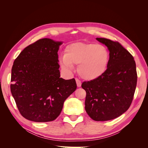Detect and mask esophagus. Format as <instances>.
<instances>
[{"mask_svg": "<svg viewBox=\"0 0 148 148\" xmlns=\"http://www.w3.org/2000/svg\"><path fill=\"white\" fill-rule=\"evenodd\" d=\"M76 83H77V86L78 88L81 87L82 86V82L79 81V80L78 79V78H76Z\"/></svg>", "mask_w": 148, "mask_h": 148, "instance_id": "obj_1", "label": "esophagus"}]
</instances>
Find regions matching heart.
<instances>
[{
    "label": "heart",
    "mask_w": 148,
    "mask_h": 148,
    "mask_svg": "<svg viewBox=\"0 0 148 148\" xmlns=\"http://www.w3.org/2000/svg\"><path fill=\"white\" fill-rule=\"evenodd\" d=\"M110 52L106 46L94 43L75 42L66 46L59 63L65 72L71 73L73 64H78V73L88 81L99 78L105 73L110 62Z\"/></svg>",
    "instance_id": "1"
}]
</instances>
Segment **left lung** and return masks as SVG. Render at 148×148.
<instances>
[{
	"label": "left lung",
	"mask_w": 148,
	"mask_h": 148,
	"mask_svg": "<svg viewBox=\"0 0 148 148\" xmlns=\"http://www.w3.org/2000/svg\"><path fill=\"white\" fill-rule=\"evenodd\" d=\"M110 52V62L105 73L99 78L84 82L86 92L85 110L95 121H107L119 117L130 106L137 83L133 57L118 42L97 38Z\"/></svg>",
	"instance_id": "obj_1"
}]
</instances>
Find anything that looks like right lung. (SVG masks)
I'll return each instance as SVG.
<instances>
[{
    "label": "right lung",
    "instance_id": "obj_1",
    "mask_svg": "<svg viewBox=\"0 0 148 148\" xmlns=\"http://www.w3.org/2000/svg\"><path fill=\"white\" fill-rule=\"evenodd\" d=\"M63 43L49 38L25 48L13 62L10 89L23 117L36 122L56 119L77 89L75 79L60 78L58 51Z\"/></svg>",
    "mask_w": 148,
    "mask_h": 148
}]
</instances>
